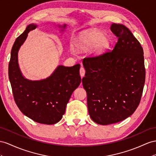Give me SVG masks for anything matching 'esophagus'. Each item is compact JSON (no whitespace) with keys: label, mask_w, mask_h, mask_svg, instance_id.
Instances as JSON below:
<instances>
[{"label":"esophagus","mask_w":156,"mask_h":156,"mask_svg":"<svg viewBox=\"0 0 156 156\" xmlns=\"http://www.w3.org/2000/svg\"><path fill=\"white\" fill-rule=\"evenodd\" d=\"M85 73H86V70H85V69H84V68L82 66V67L80 68V74L81 77L84 76Z\"/></svg>","instance_id":"1"}]
</instances>
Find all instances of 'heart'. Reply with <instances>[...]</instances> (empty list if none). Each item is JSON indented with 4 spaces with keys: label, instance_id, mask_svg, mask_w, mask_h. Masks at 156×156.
Wrapping results in <instances>:
<instances>
[{
    "label": "heart",
    "instance_id": "obj_1",
    "mask_svg": "<svg viewBox=\"0 0 156 156\" xmlns=\"http://www.w3.org/2000/svg\"><path fill=\"white\" fill-rule=\"evenodd\" d=\"M75 45L79 49L84 51L94 48V53L101 55L108 50L111 45V41L101 31H87L82 33L76 39ZM70 51H75L74 46L70 47Z\"/></svg>",
    "mask_w": 156,
    "mask_h": 156
}]
</instances>
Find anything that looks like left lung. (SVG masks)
<instances>
[{"label":"left lung","mask_w":156,"mask_h":156,"mask_svg":"<svg viewBox=\"0 0 156 156\" xmlns=\"http://www.w3.org/2000/svg\"><path fill=\"white\" fill-rule=\"evenodd\" d=\"M110 28L119 37L113 51L82 61L88 113L101 125L123 121L134 113L146 77L140 43L125 26L113 23Z\"/></svg>","instance_id":"1"}]
</instances>
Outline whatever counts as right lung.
Here are the masks:
<instances>
[{
	"instance_id": "add662e5",
	"label": "right lung",
	"mask_w": 156,
	"mask_h": 156,
	"mask_svg": "<svg viewBox=\"0 0 156 156\" xmlns=\"http://www.w3.org/2000/svg\"><path fill=\"white\" fill-rule=\"evenodd\" d=\"M64 31L66 24L58 25ZM37 26L31 23L16 39L11 50L9 76L16 103L21 112L33 121L53 125L61 121L73 91L81 82L80 65H58L49 77L30 80L22 75L18 64V51L27 34Z\"/></svg>"
}]
</instances>
